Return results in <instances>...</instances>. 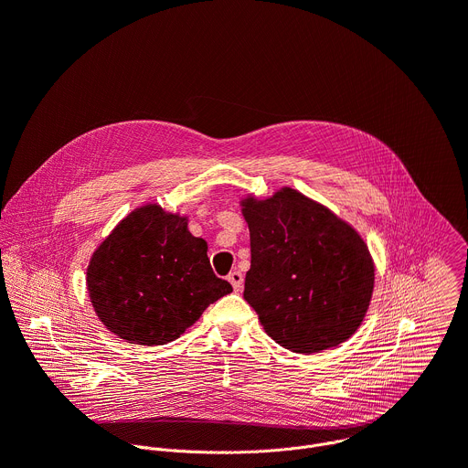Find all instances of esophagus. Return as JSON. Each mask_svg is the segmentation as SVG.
Returning <instances> with one entry per match:
<instances>
[{
    "label": "esophagus",
    "instance_id": "esophagus-1",
    "mask_svg": "<svg viewBox=\"0 0 468 468\" xmlns=\"http://www.w3.org/2000/svg\"><path fill=\"white\" fill-rule=\"evenodd\" d=\"M228 282L233 285V289L239 292L240 289H242V282H244V278H242V274L239 272V271H233V272H229L228 274Z\"/></svg>",
    "mask_w": 468,
    "mask_h": 468
}]
</instances>
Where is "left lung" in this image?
<instances>
[{
  "mask_svg": "<svg viewBox=\"0 0 468 468\" xmlns=\"http://www.w3.org/2000/svg\"><path fill=\"white\" fill-rule=\"evenodd\" d=\"M242 206L251 248L244 300L264 331L296 354L345 343L361 325L374 289L363 239L292 188Z\"/></svg>",
  "mask_w": 468,
  "mask_h": 468,
  "instance_id": "1",
  "label": "left lung"
}]
</instances>
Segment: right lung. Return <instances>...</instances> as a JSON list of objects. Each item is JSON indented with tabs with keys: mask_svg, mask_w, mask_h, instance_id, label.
<instances>
[{
	"mask_svg": "<svg viewBox=\"0 0 468 468\" xmlns=\"http://www.w3.org/2000/svg\"><path fill=\"white\" fill-rule=\"evenodd\" d=\"M87 285L107 329L144 346L177 339L233 291L215 276L207 242L159 206L133 211L114 228L90 259Z\"/></svg>",
	"mask_w": 468,
	"mask_h": 468,
	"instance_id": "1",
	"label": "right lung"
}]
</instances>
